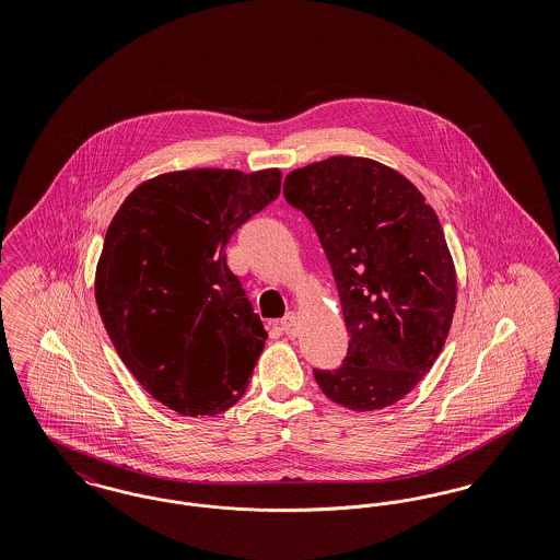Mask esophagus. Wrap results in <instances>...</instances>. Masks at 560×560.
<instances>
[{
  "instance_id": "esophagus-1",
  "label": "esophagus",
  "mask_w": 560,
  "mask_h": 560,
  "mask_svg": "<svg viewBox=\"0 0 560 560\" xmlns=\"http://www.w3.org/2000/svg\"><path fill=\"white\" fill-rule=\"evenodd\" d=\"M281 329L285 336L293 338L298 334V317L293 313H288L283 319H281Z\"/></svg>"
}]
</instances>
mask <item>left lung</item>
Wrapping results in <instances>:
<instances>
[{
    "label": "left lung",
    "mask_w": 560,
    "mask_h": 560,
    "mask_svg": "<svg viewBox=\"0 0 560 560\" xmlns=\"http://www.w3.org/2000/svg\"><path fill=\"white\" fill-rule=\"evenodd\" d=\"M283 195L319 235L350 336L338 370L313 372L323 395L352 411L395 405L452 327L457 279L436 213L397 170L365 158L293 170Z\"/></svg>",
    "instance_id": "8db88e82"
}]
</instances>
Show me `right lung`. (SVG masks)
I'll list each match as a JSON object with an SVG mask.
<instances>
[{"label": "right lung", "instance_id": "1", "mask_svg": "<svg viewBox=\"0 0 560 560\" xmlns=\"http://www.w3.org/2000/svg\"><path fill=\"white\" fill-rule=\"evenodd\" d=\"M281 172L183 170L133 188L113 215L94 295L140 386L183 416L243 397L267 331L226 265V243L279 197Z\"/></svg>", "mask_w": 560, "mask_h": 560}]
</instances>
